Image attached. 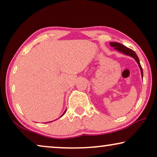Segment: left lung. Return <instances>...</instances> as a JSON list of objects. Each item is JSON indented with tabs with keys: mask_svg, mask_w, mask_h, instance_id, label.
I'll use <instances>...</instances> for the list:
<instances>
[{
	"mask_svg": "<svg viewBox=\"0 0 157 157\" xmlns=\"http://www.w3.org/2000/svg\"><path fill=\"white\" fill-rule=\"evenodd\" d=\"M110 45H111L112 47H114V49H115V50H118V51H120L121 52H122L123 54H125V55H127V56H131V57H133V58L135 59L136 63H138L139 66H140V70H141V73H142V76L143 77V70H142V66H141V65H140V59H139L137 56H136V54L135 53V52H134V50L130 49V48H127L126 46L123 45L122 44L119 43H115V42H112V43H110Z\"/></svg>",
	"mask_w": 157,
	"mask_h": 157,
	"instance_id": "8db88e82",
	"label": "left lung"
}]
</instances>
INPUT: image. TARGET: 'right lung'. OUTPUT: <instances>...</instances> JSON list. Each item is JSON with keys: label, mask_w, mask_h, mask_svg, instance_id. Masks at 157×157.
<instances>
[{"label": "right lung", "mask_w": 157, "mask_h": 157, "mask_svg": "<svg viewBox=\"0 0 157 157\" xmlns=\"http://www.w3.org/2000/svg\"><path fill=\"white\" fill-rule=\"evenodd\" d=\"M65 111H66V110H65ZM65 112H64V113H63V114H65ZM63 115H62V116H63Z\"/></svg>", "instance_id": "right-lung-1"}]
</instances>
